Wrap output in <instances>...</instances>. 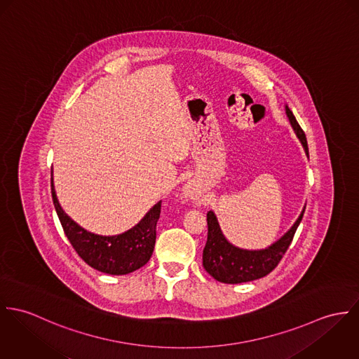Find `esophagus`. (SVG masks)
Wrapping results in <instances>:
<instances>
[{"instance_id":"esophagus-1","label":"esophagus","mask_w":359,"mask_h":359,"mask_svg":"<svg viewBox=\"0 0 359 359\" xmlns=\"http://www.w3.org/2000/svg\"><path fill=\"white\" fill-rule=\"evenodd\" d=\"M186 194H187V196H193V193H191V190H186Z\"/></svg>"}]
</instances>
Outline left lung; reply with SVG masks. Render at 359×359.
Instances as JSON below:
<instances>
[{
	"mask_svg": "<svg viewBox=\"0 0 359 359\" xmlns=\"http://www.w3.org/2000/svg\"><path fill=\"white\" fill-rule=\"evenodd\" d=\"M289 122L302 142L309 157V146L306 133L300 128L293 113L285 106ZM306 209V206H304ZM304 209L292 229L271 246L260 250H246L231 245L223 236L215 213L210 210L206 215L208 239L202 252V266L213 278L224 283H242L255 279L263 278L278 266L282 256L287 250L294 233L303 219Z\"/></svg>",
	"mask_w": 359,
	"mask_h": 359,
	"instance_id": "1",
	"label": "left lung"
}]
</instances>
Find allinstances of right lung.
<instances>
[{
  "label": "right lung",
  "instance_id": "add662e5",
  "mask_svg": "<svg viewBox=\"0 0 359 359\" xmlns=\"http://www.w3.org/2000/svg\"><path fill=\"white\" fill-rule=\"evenodd\" d=\"M50 191L65 234L88 266L106 274L123 276L143 267L150 260L157 237L161 201L133 229L120 236L103 237L83 230L65 213L55 193L53 179H50Z\"/></svg>",
  "mask_w": 359,
  "mask_h": 359
}]
</instances>
